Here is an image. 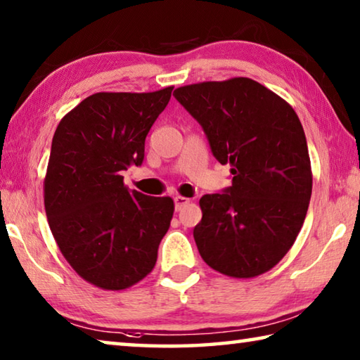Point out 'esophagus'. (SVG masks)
I'll return each instance as SVG.
<instances>
[{
	"mask_svg": "<svg viewBox=\"0 0 360 360\" xmlns=\"http://www.w3.org/2000/svg\"><path fill=\"white\" fill-rule=\"evenodd\" d=\"M188 202H191V200L186 198V197H181V195H178V197H174V208H176V211H181Z\"/></svg>",
	"mask_w": 360,
	"mask_h": 360,
	"instance_id": "1",
	"label": "esophagus"
}]
</instances>
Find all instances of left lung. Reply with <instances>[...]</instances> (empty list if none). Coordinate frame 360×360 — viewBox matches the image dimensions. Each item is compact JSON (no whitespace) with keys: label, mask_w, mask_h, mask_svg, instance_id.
<instances>
[{"label":"left lung","mask_w":360,"mask_h":360,"mask_svg":"<svg viewBox=\"0 0 360 360\" xmlns=\"http://www.w3.org/2000/svg\"><path fill=\"white\" fill-rule=\"evenodd\" d=\"M173 95L233 174L224 192L200 198L203 217L193 229L200 255L231 278L271 270L294 245L311 198V163L298 115L249 77L184 85Z\"/></svg>","instance_id":"8db88e82"}]
</instances>
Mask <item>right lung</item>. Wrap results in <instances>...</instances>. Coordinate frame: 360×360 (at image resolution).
Listing matches in <instances>:
<instances>
[{"mask_svg":"<svg viewBox=\"0 0 360 360\" xmlns=\"http://www.w3.org/2000/svg\"><path fill=\"white\" fill-rule=\"evenodd\" d=\"M173 87L100 92L60 120L44 179L49 227L63 257L96 288L122 290L148 276L174 203L129 191L122 172L144 160V141Z\"/></svg>","mask_w":360,"mask_h":360,"instance_id":"1","label":"right lung"}]
</instances>
